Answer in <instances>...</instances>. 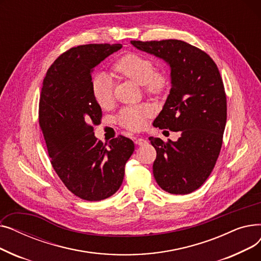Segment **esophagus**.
I'll list each match as a JSON object with an SVG mask.
<instances>
[{"instance_id": "esophagus-1", "label": "esophagus", "mask_w": 261, "mask_h": 261, "mask_svg": "<svg viewBox=\"0 0 261 261\" xmlns=\"http://www.w3.org/2000/svg\"><path fill=\"white\" fill-rule=\"evenodd\" d=\"M147 143V141L145 139H135V144L139 145V146H142V145H145Z\"/></svg>"}]
</instances>
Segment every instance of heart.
Returning <instances> with one entry per match:
<instances>
[{"mask_svg": "<svg viewBox=\"0 0 261 261\" xmlns=\"http://www.w3.org/2000/svg\"><path fill=\"white\" fill-rule=\"evenodd\" d=\"M115 71L143 86L146 93L161 94L166 89L168 79L165 73L154 71V64L149 58L140 54L130 53L119 58L114 64ZM92 93L97 103L105 108L113 101V84L109 76L101 74L92 81ZM150 114L146 106H132L122 109L117 120L122 127L130 130L143 128L145 119Z\"/></svg>", "mask_w": 261, "mask_h": 261, "instance_id": "1", "label": "heart"}]
</instances>
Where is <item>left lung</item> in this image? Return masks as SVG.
Instances as JSON below:
<instances>
[{
    "label": "left lung",
    "instance_id": "obj_1",
    "mask_svg": "<svg viewBox=\"0 0 261 261\" xmlns=\"http://www.w3.org/2000/svg\"><path fill=\"white\" fill-rule=\"evenodd\" d=\"M131 44L170 66V93L153 125L180 131V138H149L156 150L154 179L169 194L193 193L207 180L222 146L226 95L220 72L206 53L181 40Z\"/></svg>",
    "mask_w": 261,
    "mask_h": 261
}]
</instances>
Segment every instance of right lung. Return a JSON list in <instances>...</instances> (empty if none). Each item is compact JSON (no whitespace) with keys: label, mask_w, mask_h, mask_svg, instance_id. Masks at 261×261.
I'll return each instance as SVG.
<instances>
[{"label":"right lung","mask_w":261,"mask_h":261,"mask_svg":"<svg viewBox=\"0 0 261 261\" xmlns=\"http://www.w3.org/2000/svg\"><path fill=\"white\" fill-rule=\"evenodd\" d=\"M121 47L86 44L66 50L50 65L41 89L39 123L50 163L66 188L82 200L114 195L134 151L133 142L122 135L103 145L93 128L102 114L92 93V73Z\"/></svg>","instance_id":"obj_1"}]
</instances>
